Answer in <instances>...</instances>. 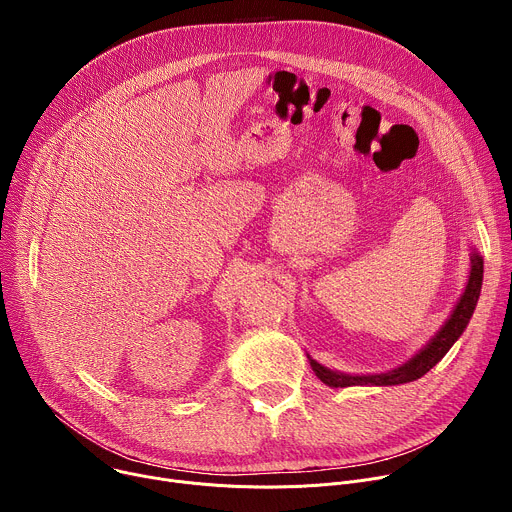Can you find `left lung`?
I'll use <instances>...</instances> for the list:
<instances>
[{
    "label": "left lung",
    "mask_w": 512,
    "mask_h": 512,
    "mask_svg": "<svg viewBox=\"0 0 512 512\" xmlns=\"http://www.w3.org/2000/svg\"><path fill=\"white\" fill-rule=\"evenodd\" d=\"M472 269H470V279L466 285L464 296L460 298L454 314L450 316V320L444 324V328L435 334V338L419 352L415 354L411 360H407L403 367L389 371V373H379V375H344V373H336L330 371L322 364H318L314 358H310L312 371L316 373V377L326 383L328 387H352V385H377V387H387V385H403V383H411L419 377H423L429 369H433L437 362H440L446 352L452 348V344L462 336L464 328L468 326L478 296H480V287H482V273H484V263L482 257L474 251L472 253Z\"/></svg>",
    "instance_id": "obj_1"
}]
</instances>
